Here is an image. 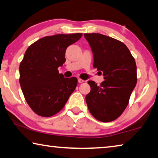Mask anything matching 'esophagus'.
Instances as JSON below:
<instances>
[{
  "label": "esophagus",
  "instance_id": "obj_1",
  "mask_svg": "<svg viewBox=\"0 0 158 158\" xmlns=\"http://www.w3.org/2000/svg\"><path fill=\"white\" fill-rule=\"evenodd\" d=\"M78 81H79V83H83V82H84L85 81H84V79H82L81 78H79L78 79Z\"/></svg>",
  "mask_w": 158,
  "mask_h": 158
}]
</instances>
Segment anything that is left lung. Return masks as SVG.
Masks as SVG:
<instances>
[{"instance_id": "1", "label": "left lung", "mask_w": 158, "mask_h": 158, "mask_svg": "<svg viewBox=\"0 0 158 158\" xmlns=\"http://www.w3.org/2000/svg\"><path fill=\"white\" fill-rule=\"evenodd\" d=\"M94 58L93 68L103 73L105 81L98 85L89 81L90 91L85 96L93 116L102 122L118 118L129 103L137 81L135 60L122 42L100 33H85Z\"/></svg>"}]
</instances>
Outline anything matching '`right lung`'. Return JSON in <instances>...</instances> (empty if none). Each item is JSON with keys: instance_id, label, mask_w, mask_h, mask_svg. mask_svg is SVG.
Wrapping results in <instances>:
<instances>
[{"instance_id": "1", "label": "right lung", "mask_w": 158, "mask_h": 158, "mask_svg": "<svg viewBox=\"0 0 158 158\" xmlns=\"http://www.w3.org/2000/svg\"><path fill=\"white\" fill-rule=\"evenodd\" d=\"M82 33L46 36L28 47L19 65V84L26 102L38 116L58 113L75 90L76 77L64 78L58 68L65 62L67 47Z\"/></svg>"}]
</instances>
